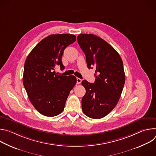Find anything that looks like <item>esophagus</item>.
Instances as JSON below:
<instances>
[{"instance_id":"34e87169","label":"esophagus","mask_w":156,"mask_h":156,"mask_svg":"<svg viewBox=\"0 0 156 156\" xmlns=\"http://www.w3.org/2000/svg\"><path fill=\"white\" fill-rule=\"evenodd\" d=\"M81 81H82L81 79H80L79 78H76V83H77V84H80L81 83Z\"/></svg>"}]
</instances>
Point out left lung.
Here are the masks:
<instances>
[{
    "label": "left lung",
    "instance_id": "left-lung-1",
    "mask_svg": "<svg viewBox=\"0 0 156 156\" xmlns=\"http://www.w3.org/2000/svg\"><path fill=\"white\" fill-rule=\"evenodd\" d=\"M77 39L87 68H96L94 83L85 80L81 83L86 89L83 112L91 119H101L115 108L120 98L125 81L123 62L112 46L96 35L81 34Z\"/></svg>",
    "mask_w": 156,
    "mask_h": 156
}]
</instances>
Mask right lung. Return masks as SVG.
Returning <instances> with one entry per match:
<instances>
[{
	"mask_svg": "<svg viewBox=\"0 0 156 156\" xmlns=\"http://www.w3.org/2000/svg\"><path fill=\"white\" fill-rule=\"evenodd\" d=\"M75 41L73 34L49 35L37 44L26 59L23 83L30 102L44 116L54 117L62 112L76 83L75 76L60 75L54 71L57 65L64 69L63 51Z\"/></svg>",
	"mask_w": 156,
	"mask_h": 156,
	"instance_id": "right-lung-1",
	"label": "right lung"
}]
</instances>
